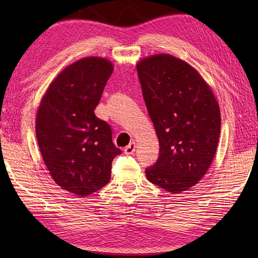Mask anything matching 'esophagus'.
<instances>
[{"mask_svg":"<svg viewBox=\"0 0 258 258\" xmlns=\"http://www.w3.org/2000/svg\"><path fill=\"white\" fill-rule=\"evenodd\" d=\"M135 149H136V145H135V142H131V143L125 147L124 149V153L126 155H131V154H133L134 153V151H135Z\"/></svg>","mask_w":258,"mask_h":258,"instance_id":"esophagus-1","label":"esophagus"}]
</instances>
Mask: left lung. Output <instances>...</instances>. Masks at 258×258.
<instances>
[{
    "instance_id": "1",
    "label": "left lung",
    "mask_w": 258,
    "mask_h": 258,
    "mask_svg": "<svg viewBox=\"0 0 258 258\" xmlns=\"http://www.w3.org/2000/svg\"><path fill=\"white\" fill-rule=\"evenodd\" d=\"M136 70L160 143V156L146 168V177L179 194L200 182L215 157L220 105L199 71L171 54L142 58Z\"/></svg>"
}]
</instances>
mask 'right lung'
Instances as JSON below:
<instances>
[{"mask_svg": "<svg viewBox=\"0 0 258 258\" xmlns=\"http://www.w3.org/2000/svg\"><path fill=\"white\" fill-rule=\"evenodd\" d=\"M114 67L107 58L83 57L65 68L43 95L35 131L43 161L54 182L78 196H89L111 179L112 130L97 118L100 103Z\"/></svg>", "mask_w": 258, "mask_h": 258, "instance_id": "obj_1", "label": "right lung"}]
</instances>
